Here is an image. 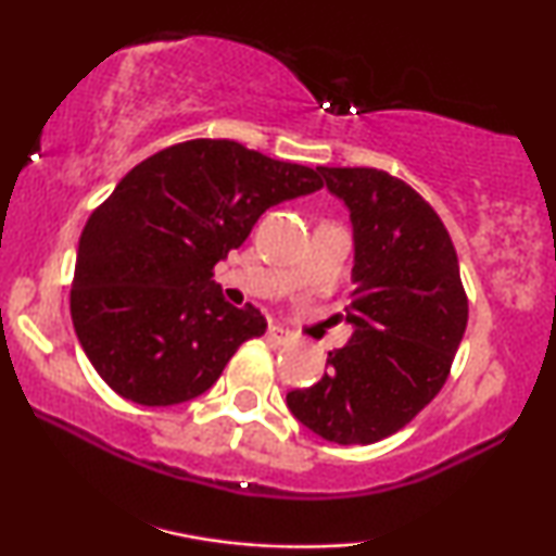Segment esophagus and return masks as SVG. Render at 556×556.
Segmentation results:
<instances>
[{"label":"esophagus","mask_w":556,"mask_h":556,"mask_svg":"<svg viewBox=\"0 0 556 556\" xmlns=\"http://www.w3.org/2000/svg\"><path fill=\"white\" fill-rule=\"evenodd\" d=\"M268 341H273V344H291L293 341V333L283 329V326H268Z\"/></svg>","instance_id":"esophagus-1"}]
</instances>
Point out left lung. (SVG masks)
Listing matches in <instances>:
<instances>
[{"label":"left lung","instance_id":"obj_1","mask_svg":"<svg viewBox=\"0 0 556 556\" xmlns=\"http://www.w3.org/2000/svg\"><path fill=\"white\" fill-rule=\"evenodd\" d=\"M352 219V339L326 356L314 387L286 394L311 432L369 445L440 392L468 324L458 255L435 210L387 172L318 166Z\"/></svg>","mask_w":556,"mask_h":556}]
</instances>
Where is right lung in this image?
Returning <instances> with one entry per match:
<instances>
[{
    "label": "right lung",
    "mask_w": 556,
    "mask_h": 556,
    "mask_svg": "<svg viewBox=\"0 0 556 556\" xmlns=\"http://www.w3.org/2000/svg\"><path fill=\"white\" fill-rule=\"evenodd\" d=\"M316 169L227 139L177 143L136 164L83 227L71 314L83 352L124 400L200 397L242 341L265 333L212 268L273 204L321 189Z\"/></svg>",
    "instance_id": "obj_1"
}]
</instances>
